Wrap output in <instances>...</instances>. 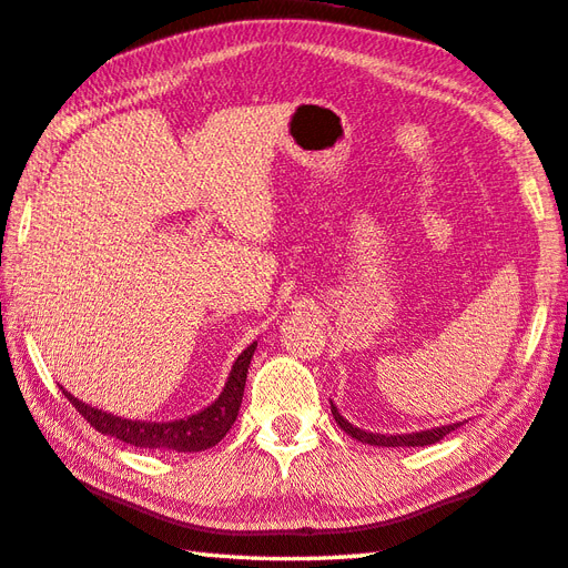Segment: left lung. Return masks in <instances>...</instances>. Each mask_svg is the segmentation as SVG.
Segmentation results:
<instances>
[{"mask_svg": "<svg viewBox=\"0 0 568 568\" xmlns=\"http://www.w3.org/2000/svg\"><path fill=\"white\" fill-rule=\"evenodd\" d=\"M332 416H335L337 426L349 433L352 438H357L362 443H369V446H384V448H402V446H430V443H438L443 436H448L450 430L458 428L460 424H453V426H440V428H430V430H418V433H406V436H382V433H369V430H362L357 426H352L347 418L339 416L337 406L332 404Z\"/></svg>", "mask_w": 568, "mask_h": 568, "instance_id": "1", "label": "left lung"}]
</instances>
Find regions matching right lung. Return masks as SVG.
Listing matches in <instances>:
<instances>
[{"mask_svg":"<svg viewBox=\"0 0 568 568\" xmlns=\"http://www.w3.org/2000/svg\"><path fill=\"white\" fill-rule=\"evenodd\" d=\"M255 352V342L251 347L241 352L231 369L229 382L224 392L216 398L214 404L206 406L199 414L182 418V420H170V424H144V420H128L113 414H105V410H98L83 402H78L75 396L63 392L65 398L75 406L78 414H81L88 424H91L98 433L103 436L118 438L122 443H130L135 448H150V450H176V453H196L206 450L226 436L233 420L239 416L243 388H246V374L248 364Z\"/></svg>","mask_w":568,"mask_h":568,"instance_id":"add662e5","label":"right lung"}]
</instances>
